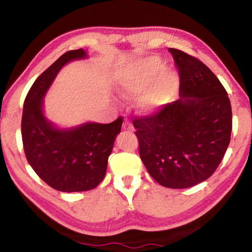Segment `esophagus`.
<instances>
[{"label": "esophagus", "mask_w": 252, "mask_h": 252, "mask_svg": "<svg viewBox=\"0 0 252 252\" xmlns=\"http://www.w3.org/2000/svg\"><path fill=\"white\" fill-rule=\"evenodd\" d=\"M122 129L126 130V131H132L133 130V125H132L130 120H125V122H123L122 125Z\"/></svg>", "instance_id": "1"}]
</instances>
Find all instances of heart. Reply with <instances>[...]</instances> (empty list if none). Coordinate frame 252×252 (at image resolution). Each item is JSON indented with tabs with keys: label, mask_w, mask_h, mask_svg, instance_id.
Masks as SVG:
<instances>
[{
	"label": "heart",
	"mask_w": 252,
	"mask_h": 252,
	"mask_svg": "<svg viewBox=\"0 0 252 252\" xmlns=\"http://www.w3.org/2000/svg\"><path fill=\"white\" fill-rule=\"evenodd\" d=\"M163 70V64L157 58H150L138 67L130 72L121 82V92L126 97H134L146 92L151 87L160 72ZM174 88V78L165 74L160 79L159 83L153 90L140 101V106L146 112H153L160 108L162 103L171 95Z\"/></svg>",
	"instance_id": "heart-1"
}]
</instances>
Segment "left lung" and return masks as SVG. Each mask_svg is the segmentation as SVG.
Returning <instances> with one entry per match:
<instances>
[{"label":"left lung","mask_w":252,"mask_h":252,"mask_svg":"<svg viewBox=\"0 0 252 252\" xmlns=\"http://www.w3.org/2000/svg\"><path fill=\"white\" fill-rule=\"evenodd\" d=\"M180 74V99L133 120L140 158L159 185L185 189L216 171L230 143L232 111L215 73L192 55L169 49Z\"/></svg>","instance_id":"1"}]
</instances>
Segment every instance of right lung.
<instances>
[{"label":"right lung","mask_w":252,"mask_h":252,"mask_svg":"<svg viewBox=\"0 0 252 252\" xmlns=\"http://www.w3.org/2000/svg\"><path fill=\"white\" fill-rule=\"evenodd\" d=\"M85 57L82 49L61 55L35 80L23 105L21 131L27 160L46 185L62 192L94 189L103 180L123 122L119 117L108 125L85 123L60 130L45 119L42 100L58 72L72 60Z\"/></svg>","instance_id":"add662e5"}]
</instances>
